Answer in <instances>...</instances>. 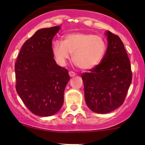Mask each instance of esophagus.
<instances>
[{
	"label": "esophagus",
	"mask_w": 145,
	"mask_h": 145,
	"mask_svg": "<svg viewBox=\"0 0 145 145\" xmlns=\"http://www.w3.org/2000/svg\"><path fill=\"white\" fill-rule=\"evenodd\" d=\"M69 74L70 77H74L76 76V73H74V71H69Z\"/></svg>",
	"instance_id": "esophagus-1"
}]
</instances>
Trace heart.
Segmentation results:
<instances>
[{
    "label": "heart",
    "instance_id": "b5f03b06",
    "mask_svg": "<svg viewBox=\"0 0 145 145\" xmlns=\"http://www.w3.org/2000/svg\"><path fill=\"white\" fill-rule=\"evenodd\" d=\"M52 51L57 62L65 65L72 54V59L79 68L90 70L98 66L106 52L102 37L90 33L73 32L65 35L63 42L55 40Z\"/></svg>",
    "mask_w": 145,
    "mask_h": 145
}]
</instances>
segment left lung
Returning a JSON list of instances; mask_svg holds the SVG:
<instances>
[{"instance_id": "1", "label": "left lung", "mask_w": 145, "mask_h": 145, "mask_svg": "<svg viewBox=\"0 0 145 145\" xmlns=\"http://www.w3.org/2000/svg\"><path fill=\"white\" fill-rule=\"evenodd\" d=\"M108 46L102 62L82 74L86 105L93 112L106 114L123 105L132 81L131 63L117 35L105 33Z\"/></svg>"}]
</instances>
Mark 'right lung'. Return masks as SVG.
Here are the masks:
<instances>
[{
	"label": "right lung",
	"mask_w": 145,
	"mask_h": 145,
	"mask_svg": "<svg viewBox=\"0 0 145 145\" xmlns=\"http://www.w3.org/2000/svg\"><path fill=\"white\" fill-rule=\"evenodd\" d=\"M60 26L38 30L20 50L14 64L16 90L34 114L50 116L60 110L70 76L54 59L53 37Z\"/></svg>",
	"instance_id": "obj_1"
}]
</instances>
